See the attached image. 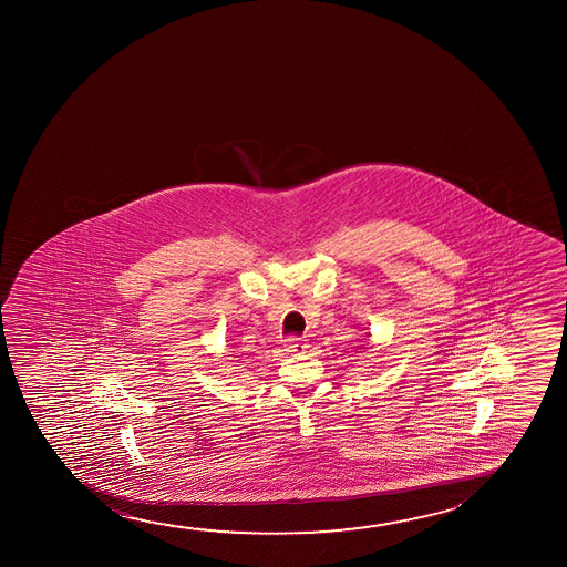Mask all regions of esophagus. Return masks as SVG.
Masks as SVG:
<instances>
[{"instance_id": "obj_1", "label": "esophagus", "mask_w": 567, "mask_h": 567, "mask_svg": "<svg viewBox=\"0 0 567 567\" xmlns=\"http://www.w3.org/2000/svg\"><path fill=\"white\" fill-rule=\"evenodd\" d=\"M308 341L306 339H298V337H290L285 341V350H287L288 354H303L306 350H308Z\"/></svg>"}]
</instances>
